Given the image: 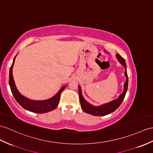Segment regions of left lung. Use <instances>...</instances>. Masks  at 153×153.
<instances>
[{
	"label": "left lung",
	"instance_id": "left-lung-1",
	"mask_svg": "<svg viewBox=\"0 0 153 153\" xmlns=\"http://www.w3.org/2000/svg\"><path fill=\"white\" fill-rule=\"evenodd\" d=\"M116 58L119 62L124 67L125 69V76H126V81L123 85V91L121 95H119L118 97L111 100V101L107 102L105 104H103L100 106H94L91 105L89 102H88L86 100H85L82 94V90L80 85H79V99H80V102L81 105V107L82 108L84 112L89 114L92 115H95V116H104L108 114H110L111 112H113L117 108L121 105L123 100L125 96L126 95V93L128 89V75H127V71H126V65L125 59L122 58L120 54H117Z\"/></svg>",
	"mask_w": 153,
	"mask_h": 153
}]
</instances>
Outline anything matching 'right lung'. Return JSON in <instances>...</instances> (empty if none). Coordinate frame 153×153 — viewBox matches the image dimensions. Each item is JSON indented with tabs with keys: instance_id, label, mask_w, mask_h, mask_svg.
<instances>
[{
	"instance_id": "right-lung-1",
	"label": "right lung",
	"mask_w": 153,
	"mask_h": 153,
	"mask_svg": "<svg viewBox=\"0 0 153 153\" xmlns=\"http://www.w3.org/2000/svg\"><path fill=\"white\" fill-rule=\"evenodd\" d=\"M17 56V55L15 56L12 65L10 69V74H9V84L10 86L11 91H12V94L16 99L17 102L19 105L28 111H32V112L38 113V114H43L47 113L48 111L54 110L57 107L59 104V98L62 91L65 89L66 85L62 86L61 89L53 97H51L47 100H36L30 99L26 97L24 95H22L21 93L18 91V89L16 85L13 76V67L14 65L15 59Z\"/></svg>"
}]
</instances>
